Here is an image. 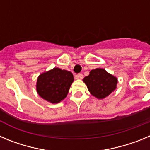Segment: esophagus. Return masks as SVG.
<instances>
[{
  "mask_svg": "<svg viewBox=\"0 0 150 150\" xmlns=\"http://www.w3.org/2000/svg\"><path fill=\"white\" fill-rule=\"evenodd\" d=\"M75 77H76V79H83V74H78L75 76Z\"/></svg>",
  "mask_w": 150,
  "mask_h": 150,
  "instance_id": "obj_1",
  "label": "esophagus"
}]
</instances>
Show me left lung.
<instances>
[{
	"label": "left lung",
	"instance_id": "left-lung-1",
	"mask_svg": "<svg viewBox=\"0 0 150 150\" xmlns=\"http://www.w3.org/2000/svg\"><path fill=\"white\" fill-rule=\"evenodd\" d=\"M88 91L93 96L103 99L114 91L117 85V79L108 74L103 68L91 71L89 75L83 79Z\"/></svg>",
	"mask_w": 150,
	"mask_h": 150
}]
</instances>
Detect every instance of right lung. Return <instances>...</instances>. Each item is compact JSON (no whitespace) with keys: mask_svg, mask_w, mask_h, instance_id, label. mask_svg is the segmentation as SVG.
I'll return each mask as SVG.
<instances>
[{"mask_svg":"<svg viewBox=\"0 0 150 150\" xmlns=\"http://www.w3.org/2000/svg\"><path fill=\"white\" fill-rule=\"evenodd\" d=\"M74 82L71 71L55 67L40 74L37 83V91L41 98L53 104L64 99Z\"/></svg>","mask_w":150,"mask_h":150,"instance_id":"1","label":"right lung"}]
</instances>
